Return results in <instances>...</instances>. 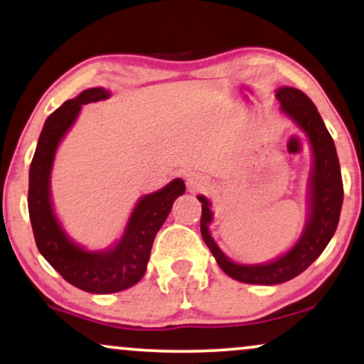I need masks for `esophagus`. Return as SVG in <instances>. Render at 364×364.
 Instances as JSON below:
<instances>
[{"label": "esophagus", "instance_id": "esophagus-1", "mask_svg": "<svg viewBox=\"0 0 364 364\" xmlns=\"http://www.w3.org/2000/svg\"><path fill=\"white\" fill-rule=\"evenodd\" d=\"M206 185H208V179L203 176V174H198V173L188 174L186 186H188V190H190V191H193V193L201 191V190H205Z\"/></svg>", "mask_w": 364, "mask_h": 364}]
</instances>
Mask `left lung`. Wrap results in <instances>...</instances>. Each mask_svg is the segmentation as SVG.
Masks as SVG:
<instances>
[{"mask_svg": "<svg viewBox=\"0 0 364 364\" xmlns=\"http://www.w3.org/2000/svg\"><path fill=\"white\" fill-rule=\"evenodd\" d=\"M281 111L296 123L306 134L313 151V168L309 176V213L306 226L294 246L279 258L261 264H240L231 261L215 243L210 225L213 221L211 203L200 195L201 236L211 250L216 263L232 279L248 284H279L301 274L326 248L336 231L343 206V179L336 148L328 133L316 106L303 91L283 86L276 91Z\"/></svg>", "mask_w": 364, "mask_h": 364, "instance_id": "8db88e82", "label": "left lung"}]
</instances>
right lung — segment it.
<instances>
[{
	"label": "right lung",
	"instance_id": "obj_1",
	"mask_svg": "<svg viewBox=\"0 0 364 364\" xmlns=\"http://www.w3.org/2000/svg\"><path fill=\"white\" fill-rule=\"evenodd\" d=\"M106 98H109V91L105 88L85 90L48 116L30 166L28 190V210L40 253L68 283L95 294L123 291L143 278L154 236L174 200L186 190L185 181L176 178L161 190L139 198L123 236L105 251H88L66 235L51 203L50 183L56 149L76 121L81 106Z\"/></svg>",
	"mask_w": 364,
	"mask_h": 364
}]
</instances>
